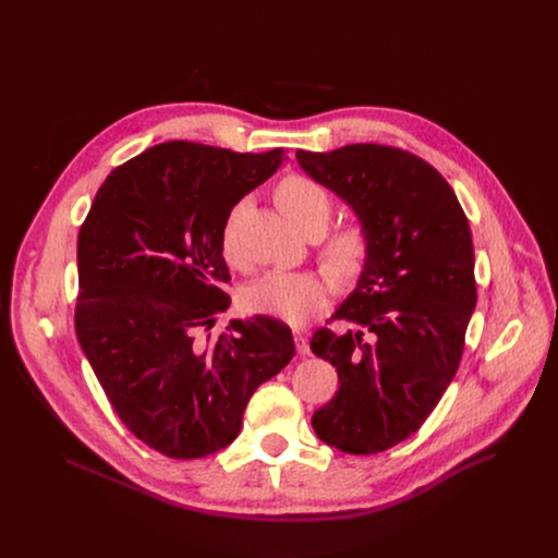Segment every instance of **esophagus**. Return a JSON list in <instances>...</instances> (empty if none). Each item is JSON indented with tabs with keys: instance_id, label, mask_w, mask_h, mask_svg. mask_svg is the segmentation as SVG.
I'll return each mask as SVG.
<instances>
[{
	"instance_id": "1",
	"label": "esophagus",
	"mask_w": 558,
	"mask_h": 558,
	"mask_svg": "<svg viewBox=\"0 0 558 558\" xmlns=\"http://www.w3.org/2000/svg\"><path fill=\"white\" fill-rule=\"evenodd\" d=\"M293 342H295V349L300 355H308V340H306V333L295 329L293 331Z\"/></svg>"
}]
</instances>
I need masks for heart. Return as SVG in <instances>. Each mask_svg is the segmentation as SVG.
<instances>
[{
    "label": "heart",
    "mask_w": 558,
    "mask_h": 558,
    "mask_svg": "<svg viewBox=\"0 0 558 558\" xmlns=\"http://www.w3.org/2000/svg\"><path fill=\"white\" fill-rule=\"evenodd\" d=\"M276 203L282 214L306 235L323 233L336 203L325 185L304 174H289L276 185ZM371 238L362 222H344L323 238L317 256L338 282L355 280L368 258ZM329 284L315 271H269L245 291L252 313L300 325L306 315L327 302Z\"/></svg>",
    "instance_id": "1"
}]
</instances>
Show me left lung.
<instances>
[{"label": "left lung", "mask_w": 558, "mask_h": 558, "mask_svg": "<svg viewBox=\"0 0 558 558\" xmlns=\"http://www.w3.org/2000/svg\"><path fill=\"white\" fill-rule=\"evenodd\" d=\"M295 156L371 238L355 291L327 320L349 331L311 338L340 381L311 426L342 452L375 454L420 430L459 368L476 304L470 225L448 181L409 149L355 143Z\"/></svg>", "instance_id": "left-lung-1"}]
</instances>
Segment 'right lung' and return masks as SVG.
Masks as SVG:
<instances>
[{"label":"right lung","instance_id":"add662e5","mask_svg":"<svg viewBox=\"0 0 558 558\" xmlns=\"http://www.w3.org/2000/svg\"><path fill=\"white\" fill-rule=\"evenodd\" d=\"M287 149L168 141L114 168L78 229L74 331L128 430L172 459L229 446L254 390L293 357L276 317L233 320L222 235L233 205Z\"/></svg>","mask_w":558,"mask_h":558}]
</instances>
